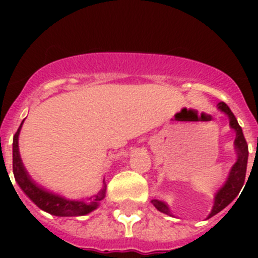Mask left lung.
Masks as SVG:
<instances>
[{
  "instance_id": "1",
  "label": "left lung",
  "mask_w": 258,
  "mask_h": 258,
  "mask_svg": "<svg viewBox=\"0 0 258 258\" xmlns=\"http://www.w3.org/2000/svg\"><path fill=\"white\" fill-rule=\"evenodd\" d=\"M218 108L222 111V112L226 113L230 118V125L234 131L236 132V138H235V149L238 152V159H236L235 164L232 165L231 170L229 173V177L225 181V183L218 188L216 197H214V206L212 209L209 217L217 214L218 212L222 211L223 208H226L232 200L238 197L239 191L243 187L245 179V173H247V161H248V145L247 141L244 138V134L241 131L240 125L238 124V120L234 116V113L231 112V109L229 108L225 102H220L217 104ZM152 204L155 206V208L157 211L163 212L165 214H170L169 209L166 207L165 203L160 202V200H152ZM208 217V218H209Z\"/></svg>"
}]
</instances>
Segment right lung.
Instances as JSON below:
<instances>
[{
  "instance_id": "add662e5",
  "label": "right lung",
  "mask_w": 258,
  "mask_h": 258,
  "mask_svg": "<svg viewBox=\"0 0 258 258\" xmlns=\"http://www.w3.org/2000/svg\"><path fill=\"white\" fill-rule=\"evenodd\" d=\"M22 124L14 136L13 141V172L15 181L18 182V184L24 191L27 197L35 203L38 208L50 214H54V216H84V214H88L94 211L99 206V202L106 195V187L102 188L89 202H83V200H70L59 197L56 194L45 190L32 181L26 168L23 165L19 154V146H18V137H19Z\"/></svg>"
}]
</instances>
